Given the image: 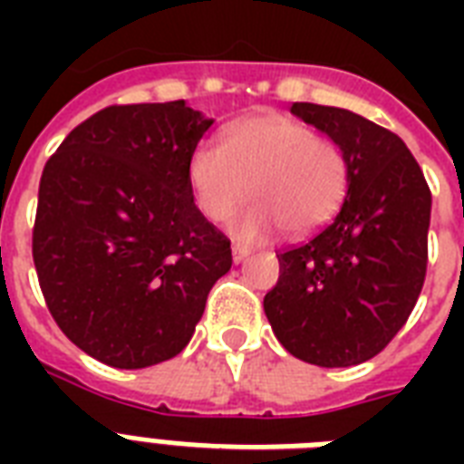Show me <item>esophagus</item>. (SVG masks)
Listing matches in <instances>:
<instances>
[{"label":"esophagus","instance_id":"1","mask_svg":"<svg viewBox=\"0 0 464 464\" xmlns=\"http://www.w3.org/2000/svg\"><path fill=\"white\" fill-rule=\"evenodd\" d=\"M247 255H250V250H247L246 246H238V243L233 246V262H236V265H240V262L246 260Z\"/></svg>","mask_w":464,"mask_h":464}]
</instances>
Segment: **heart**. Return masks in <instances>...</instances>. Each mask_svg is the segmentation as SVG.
<instances>
[{
	"label": "heart",
	"instance_id": "1",
	"mask_svg": "<svg viewBox=\"0 0 464 464\" xmlns=\"http://www.w3.org/2000/svg\"><path fill=\"white\" fill-rule=\"evenodd\" d=\"M188 178L204 217L224 221L243 199L255 202L233 218L238 238L257 240L279 226L289 236L317 231L346 195L349 163L337 141L286 115H255L226 127L221 149L199 144Z\"/></svg>",
	"mask_w": 464,
	"mask_h": 464
}]
</instances>
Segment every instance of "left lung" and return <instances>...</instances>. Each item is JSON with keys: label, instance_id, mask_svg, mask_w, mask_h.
Masks as SVG:
<instances>
[{"label": "left lung", "instance_id": "obj_1", "mask_svg": "<svg viewBox=\"0 0 464 464\" xmlns=\"http://www.w3.org/2000/svg\"><path fill=\"white\" fill-rule=\"evenodd\" d=\"M349 163L342 209L308 243L286 247L265 296L276 339L296 359L346 368L381 353L417 305L429 262L431 189L395 132L352 111L294 103Z\"/></svg>", "mask_w": 464, "mask_h": 464}]
</instances>
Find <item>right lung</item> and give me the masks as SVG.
Masks as SVG:
<instances>
[{
  "label": "right lung",
  "mask_w": 464,
  "mask_h": 464,
  "mask_svg": "<svg viewBox=\"0 0 464 464\" xmlns=\"http://www.w3.org/2000/svg\"><path fill=\"white\" fill-rule=\"evenodd\" d=\"M211 120L185 105H111L43 168L33 262L47 310L82 352L147 368L188 346L231 240L197 209L188 160Z\"/></svg>",
  "instance_id": "right-lung-1"
}]
</instances>
